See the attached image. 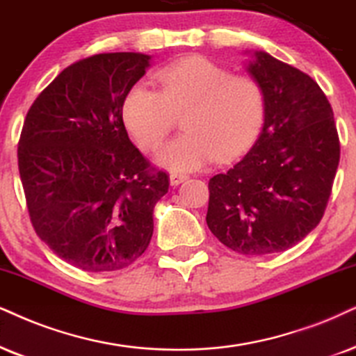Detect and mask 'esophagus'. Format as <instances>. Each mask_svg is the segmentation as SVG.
Instances as JSON below:
<instances>
[{
  "mask_svg": "<svg viewBox=\"0 0 356 356\" xmlns=\"http://www.w3.org/2000/svg\"><path fill=\"white\" fill-rule=\"evenodd\" d=\"M187 177H188L187 174H181V172H170V184H172V186H179V184L186 181Z\"/></svg>",
  "mask_w": 356,
  "mask_h": 356,
  "instance_id": "obj_1",
  "label": "esophagus"
}]
</instances>
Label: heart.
Wrapping results in <instances>:
<instances>
[{
	"label": "heart",
	"instance_id": "obj_1",
	"mask_svg": "<svg viewBox=\"0 0 356 356\" xmlns=\"http://www.w3.org/2000/svg\"><path fill=\"white\" fill-rule=\"evenodd\" d=\"M159 88L146 82L126 92L121 115L134 141L156 149L184 113V131L159 152V163L192 170L213 157L228 161L246 151L263 128L266 95L261 83L205 57H187L156 75Z\"/></svg>",
	"mask_w": 356,
	"mask_h": 356
}]
</instances>
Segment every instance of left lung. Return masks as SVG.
<instances>
[{
  "label": "left lung",
  "mask_w": 356,
  "mask_h": 356,
  "mask_svg": "<svg viewBox=\"0 0 356 356\" xmlns=\"http://www.w3.org/2000/svg\"><path fill=\"white\" fill-rule=\"evenodd\" d=\"M266 95L258 141L209 181L207 225L227 248L261 256L302 241L325 213L340 139L325 93L307 74L256 52L248 67Z\"/></svg>",
  "instance_id": "8db88e82"
}]
</instances>
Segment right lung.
Wrapping results in <instances>:
<instances>
[{"label": "right lung", "mask_w": 356, "mask_h": 356, "mask_svg": "<svg viewBox=\"0 0 356 356\" xmlns=\"http://www.w3.org/2000/svg\"><path fill=\"white\" fill-rule=\"evenodd\" d=\"M149 56L106 52L67 67L31 105L17 168L35 233L90 273L128 268L149 245L169 175L129 141L121 105Z\"/></svg>", "instance_id": "add662e5"}]
</instances>
